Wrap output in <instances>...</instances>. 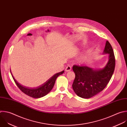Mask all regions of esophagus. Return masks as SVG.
Here are the masks:
<instances>
[{
    "label": "esophagus",
    "mask_w": 127,
    "mask_h": 127,
    "mask_svg": "<svg viewBox=\"0 0 127 127\" xmlns=\"http://www.w3.org/2000/svg\"><path fill=\"white\" fill-rule=\"evenodd\" d=\"M71 69H72L71 66H70V65H68V66L66 67L65 70H66V72H69V71H70L71 70Z\"/></svg>",
    "instance_id": "1"
}]
</instances>
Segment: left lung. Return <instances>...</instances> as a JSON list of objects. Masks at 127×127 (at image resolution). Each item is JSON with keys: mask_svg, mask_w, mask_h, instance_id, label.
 Wrapping results in <instances>:
<instances>
[{"mask_svg": "<svg viewBox=\"0 0 127 127\" xmlns=\"http://www.w3.org/2000/svg\"><path fill=\"white\" fill-rule=\"evenodd\" d=\"M109 54V61L102 69L94 70L86 66H73L75 78L72 84L75 93L83 98H90L106 87L115 70V58L112 47L108 41L104 51Z\"/></svg>", "mask_w": 127, "mask_h": 127, "instance_id": "1", "label": "left lung"}]
</instances>
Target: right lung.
<instances>
[{"label":"right lung","instance_id":"1","mask_svg":"<svg viewBox=\"0 0 127 127\" xmlns=\"http://www.w3.org/2000/svg\"><path fill=\"white\" fill-rule=\"evenodd\" d=\"M63 73L64 71H62V72L55 74L44 84H42L40 86L36 88H28L22 86L20 84L17 83L13 77L12 76L16 85L23 93L32 98H39L46 95L51 91L54 87L56 78Z\"/></svg>","mask_w":127,"mask_h":127}]
</instances>
